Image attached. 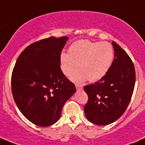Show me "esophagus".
Here are the masks:
<instances>
[{
	"label": "esophagus",
	"instance_id": "1",
	"mask_svg": "<svg viewBox=\"0 0 145 145\" xmlns=\"http://www.w3.org/2000/svg\"><path fill=\"white\" fill-rule=\"evenodd\" d=\"M76 89L78 90H82V89H83V86H81V85H79V84H76Z\"/></svg>",
	"mask_w": 145,
	"mask_h": 145
}]
</instances>
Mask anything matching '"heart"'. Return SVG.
<instances>
[{
    "label": "heart",
    "instance_id": "b5f03b06",
    "mask_svg": "<svg viewBox=\"0 0 145 145\" xmlns=\"http://www.w3.org/2000/svg\"><path fill=\"white\" fill-rule=\"evenodd\" d=\"M114 57V50L108 42H95L80 40L69 48V54L60 55V67L63 74L71 76L74 81L80 83L88 79L95 82L103 78L110 69Z\"/></svg>",
    "mask_w": 145,
    "mask_h": 145
}]
</instances>
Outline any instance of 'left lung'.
<instances>
[{"label":"left lung","mask_w":145,"mask_h":145,"mask_svg":"<svg viewBox=\"0 0 145 145\" xmlns=\"http://www.w3.org/2000/svg\"><path fill=\"white\" fill-rule=\"evenodd\" d=\"M114 59L106 75L94 84L84 86L88 100L84 106L86 118L93 123L106 125L125 112L135 83L134 64L129 55L114 41Z\"/></svg>","instance_id":"left-lung-1"}]
</instances>
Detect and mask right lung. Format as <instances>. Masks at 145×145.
I'll return each instance as SVG.
<instances>
[{
  "instance_id": "1",
  "label": "right lung",
  "mask_w": 145,
  "mask_h": 145,
  "mask_svg": "<svg viewBox=\"0 0 145 145\" xmlns=\"http://www.w3.org/2000/svg\"><path fill=\"white\" fill-rule=\"evenodd\" d=\"M68 39L51 36L31 43L21 52L13 69L14 102L22 114L39 126L56 123L65 102L76 91L60 67L61 52Z\"/></svg>"
}]
</instances>
